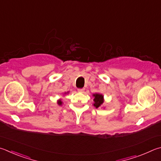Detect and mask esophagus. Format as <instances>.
Returning a JSON list of instances; mask_svg holds the SVG:
<instances>
[{
	"label": "esophagus",
	"instance_id": "34e87169",
	"mask_svg": "<svg viewBox=\"0 0 161 161\" xmlns=\"http://www.w3.org/2000/svg\"><path fill=\"white\" fill-rule=\"evenodd\" d=\"M77 91H78L79 92H81V93H82V92H84V89H78Z\"/></svg>",
	"mask_w": 161,
	"mask_h": 161
}]
</instances>
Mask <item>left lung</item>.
<instances>
[{"mask_svg":"<svg viewBox=\"0 0 161 161\" xmlns=\"http://www.w3.org/2000/svg\"><path fill=\"white\" fill-rule=\"evenodd\" d=\"M93 96H94V99H93L94 104H93V106H94L96 108H98L103 103V96L101 94H99V93L93 94Z\"/></svg>","mask_w":161,"mask_h":161,"instance_id":"8db88e82","label":"left lung"}]
</instances>
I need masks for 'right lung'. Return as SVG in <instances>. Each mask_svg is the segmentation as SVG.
Instances as JSON below:
<instances>
[{"label":"right lung","mask_w":161,"mask_h":161,"mask_svg":"<svg viewBox=\"0 0 161 161\" xmlns=\"http://www.w3.org/2000/svg\"><path fill=\"white\" fill-rule=\"evenodd\" d=\"M58 104H59V105H61V104H62V101H61L60 100L59 101H58Z\"/></svg>","instance_id":"obj_1"}]
</instances>
